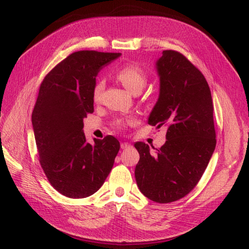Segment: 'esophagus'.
<instances>
[{"mask_svg":"<svg viewBox=\"0 0 249 249\" xmlns=\"http://www.w3.org/2000/svg\"><path fill=\"white\" fill-rule=\"evenodd\" d=\"M129 147H131V144H129L128 142H122V143H121V149L122 150H127V149H129Z\"/></svg>","mask_w":249,"mask_h":249,"instance_id":"esophagus-1","label":"esophagus"}]
</instances>
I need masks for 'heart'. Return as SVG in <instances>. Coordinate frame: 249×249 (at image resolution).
Wrapping results in <instances>:
<instances>
[{"label": "heart", "instance_id": "obj_1", "mask_svg": "<svg viewBox=\"0 0 249 249\" xmlns=\"http://www.w3.org/2000/svg\"><path fill=\"white\" fill-rule=\"evenodd\" d=\"M115 77L123 86L133 93H139L145 86L147 75L145 71L137 63H128L121 66L115 72ZM103 81H97L93 88V99L98 100L103 91ZM122 123L118 121V124Z\"/></svg>", "mask_w": 249, "mask_h": 249}]
</instances>
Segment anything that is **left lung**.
<instances>
[{
    "label": "left lung",
    "mask_w": 249,
    "mask_h": 249,
    "mask_svg": "<svg viewBox=\"0 0 249 249\" xmlns=\"http://www.w3.org/2000/svg\"><path fill=\"white\" fill-rule=\"evenodd\" d=\"M156 65L160 92L149 124L167 127V141L155 153L144 142H136L140 160L135 177L146 198L170 203L192 192L212 157L213 100L202 72L182 53L163 50Z\"/></svg>",
    "instance_id": "1"
}]
</instances>
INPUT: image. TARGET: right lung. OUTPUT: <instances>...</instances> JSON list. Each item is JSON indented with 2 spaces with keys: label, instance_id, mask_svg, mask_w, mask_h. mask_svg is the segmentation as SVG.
<instances>
[{
  "label": "right lung",
  "instance_id": "right-lung-1",
  "mask_svg": "<svg viewBox=\"0 0 249 249\" xmlns=\"http://www.w3.org/2000/svg\"><path fill=\"white\" fill-rule=\"evenodd\" d=\"M121 53L77 51L47 73L32 113L40 166L55 190L86 198L102 187L120 142L113 136L88 143L83 119L94 112L93 88L100 68Z\"/></svg>",
  "mask_w": 249,
  "mask_h": 249
}]
</instances>
